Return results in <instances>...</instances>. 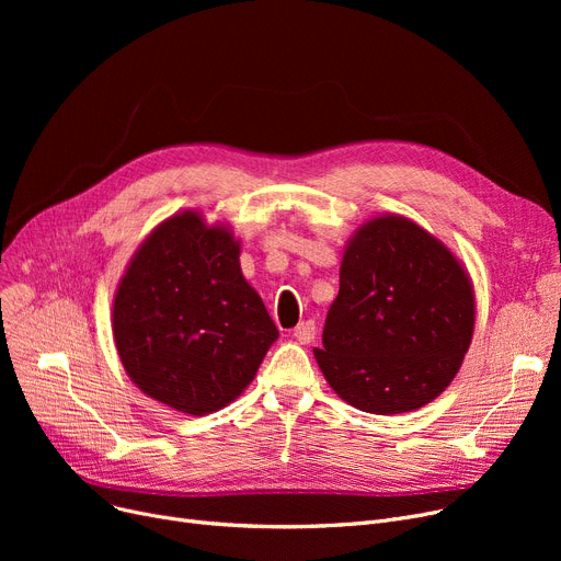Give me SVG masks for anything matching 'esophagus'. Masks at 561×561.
Segmentation results:
<instances>
[{
    "mask_svg": "<svg viewBox=\"0 0 561 561\" xmlns=\"http://www.w3.org/2000/svg\"><path fill=\"white\" fill-rule=\"evenodd\" d=\"M293 336H296L300 343H311L316 339V322L313 320L300 322V325L293 330Z\"/></svg>",
    "mask_w": 561,
    "mask_h": 561,
    "instance_id": "esophagus-1",
    "label": "esophagus"
}]
</instances>
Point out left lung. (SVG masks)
Wrapping results in <instances>:
<instances>
[{
  "mask_svg": "<svg viewBox=\"0 0 561 561\" xmlns=\"http://www.w3.org/2000/svg\"><path fill=\"white\" fill-rule=\"evenodd\" d=\"M473 322V288L453 252L411 220L385 216L350 241L313 355L345 402L402 414L450 385Z\"/></svg>",
  "mask_w": 561,
  "mask_h": 561,
  "instance_id": "obj_1",
  "label": "left lung"
}]
</instances>
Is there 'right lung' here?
Returning <instances> with one entry per match:
<instances>
[{
	"label": "right lung",
	"mask_w": 561,
	"mask_h": 561,
	"mask_svg": "<svg viewBox=\"0 0 561 561\" xmlns=\"http://www.w3.org/2000/svg\"><path fill=\"white\" fill-rule=\"evenodd\" d=\"M113 336L142 393L204 416L241 396L279 332L241 273L229 229L186 211L131 259L113 302Z\"/></svg>",
	"instance_id": "right-lung-1"
}]
</instances>
